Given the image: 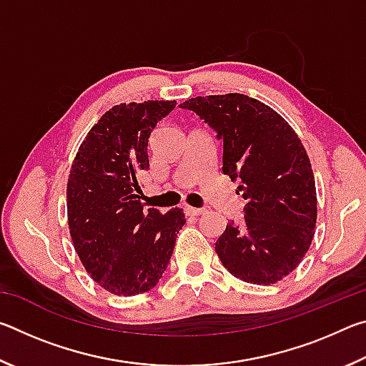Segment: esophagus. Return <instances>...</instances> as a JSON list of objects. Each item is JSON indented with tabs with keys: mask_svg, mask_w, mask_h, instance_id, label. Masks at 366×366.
<instances>
[{
	"mask_svg": "<svg viewBox=\"0 0 366 366\" xmlns=\"http://www.w3.org/2000/svg\"><path fill=\"white\" fill-rule=\"evenodd\" d=\"M185 213L189 216H200L205 213V208H194V207H185Z\"/></svg>",
	"mask_w": 366,
	"mask_h": 366,
	"instance_id": "esophagus-1",
	"label": "esophagus"
}]
</instances>
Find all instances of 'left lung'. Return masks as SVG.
Wrapping results in <instances>:
<instances>
[{
	"label": "left lung",
	"mask_w": 366,
	"mask_h": 366,
	"mask_svg": "<svg viewBox=\"0 0 366 366\" xmlns=\"http://www.w3.org/2000/svg\"><path fill=\"white\" fill-rule=\"evenodd\" d=\"M194 111L222 140V172L239 181L240 224L229 221L216 253L232 276L269 286L292 272L312 245L317 187L299 135L264 103L240 94L190 98Z\"/></svg>",
	"instance_id": "obj_1"
}]
</instances>
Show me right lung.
Segmentation results:
<instances>
[{
	"label": "right lung",
	"instance_id": "add662e5",
	"mask_svg": "<svg viewBox=\"0 0 366 366\" xmlns=\"http://www.w3.org/2000/svg\"><path fill=\"white\" fill-rule=\"evenodd\" d=\"M176 102L121 103L107 111L74 158L67 222L84 268L114 295L158 284L174 250L184 212L144 209L139 174L148 169V139Z\"/></svg>",
	"mask_w": 366,
	"mask_h": 366
}]
</instances>
